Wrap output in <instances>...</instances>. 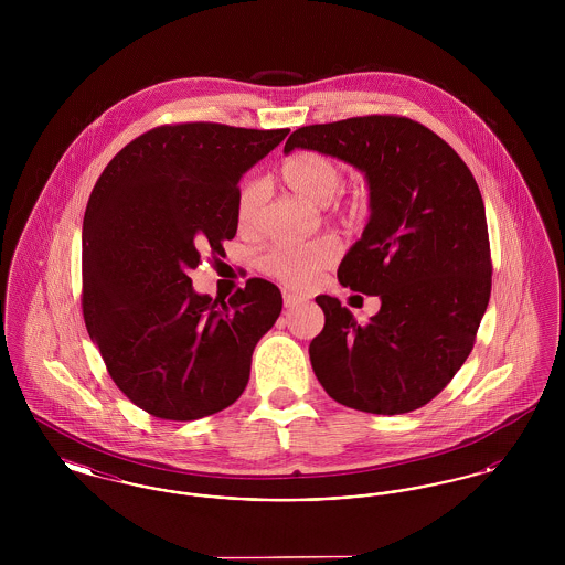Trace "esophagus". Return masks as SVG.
Instances as JSON below:
<instances>
[{"label":"esophagus","instance_id":"34e87169","mask_svg":"<svg viewBox=\"0 0 565 565\" xmlns=\"http://www.w3.org/2000/svg\"><path fill=\"white\" fill-rule=\"evenodd\" d=\"M302 302H305L302 296L295 295V292H290V290H284V307H286V309H295V307L302 305Z\"/></svg>","mask_w":565,"mask_h":565}]
</instances>
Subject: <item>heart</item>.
Wrapping results in <instances>:
<instances>
[{"instance_id": "heart-1", "label": "heart", "mask_w": 565, "mask_h": 565, "mask_svg": "<svg viewBox=\"0 0 565 565\" xmlns=\"http://www.w3.org/2000/svg\"><path fill=\"white\" fill-rule=\"evenodd\" d=\"M284 182L295 190L298 196L311 205H328L343 184L341 164L322 152L305 150L296 152L281 167ZM265 196V186L260 180H249L237 194V224L242 228H252L256 224L258 210ZM362 203L351 199L343 205V214L358 215ZM334 260V245L330 242H309L300 245H273L260 258L258 267L263 273L275 277L292 290H307L316 284L322 270Z\"/></svg>"}]
</instances>
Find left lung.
I'll return each mask as SVG.
<instances>
[{"label":"left lung","instance_id":"obj_1","mask_svg":"<svg viewBox=\"0 0 565 565\" xmlns=\"http://www.w3.org/2000/svg\"><path fill=\"white\" fill-rule=\"evenodd\" d=\"M295 148L364 173L369 224L337 277L381 300L360 326L339 298H316L326 323L309 345L313 373L330 398L355 411H415L461 369L489 302L481 190L447 141L403 116L300 127L284 152Z\"/></svg>","mask_w":565,"mask_h":565}]
</instances>
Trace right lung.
Listing matches in <instances>:
<instances>
[{
    "mask_svg": "<svg viewBox=\"0 0 565 565\" xmlns=\"http://www.w3.org/2000/svg\"><path fill=\"white\" fill-rule=\"evenodd\" d=\"M290 129L186 122L139 135L104 169L82 224V313L120 392L190 422L235 403L281 292L247 279L228 302L192 288L205 254L237 233L243 173Z\"/></svg>",
    "mask_w": 565,
    "mask_h": 565,
    "instance_id": "obj_1",
    "label": "right lung"
}]
</instances>
